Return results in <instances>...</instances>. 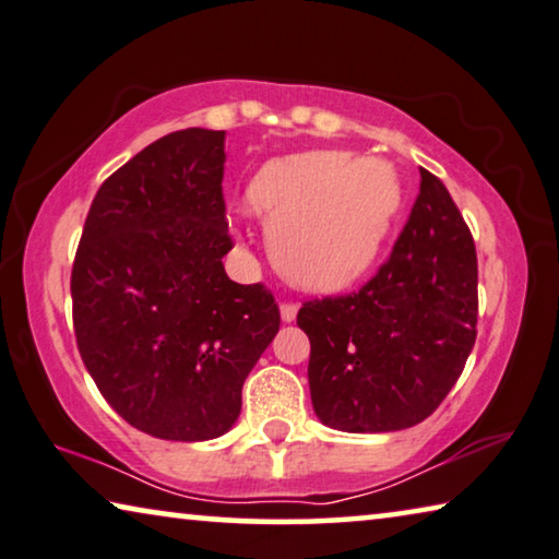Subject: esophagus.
Here are the masks:
<instances>
[{"mask_svg":"<svg viewBox=\"0 0 559 559\" xmlns=\"http://www.w3.org/2000/svg\"><path fill=\"white\" fill-rule=\"evenodd\" d=\"M297 305L295 302H285L280 307V312H282V322H295V317H297Z\"/></svg>","mask_w":559,"mask_h":559,"instance_id":"34e87169","label":"esophagus"}]
</instances>
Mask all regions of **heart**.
<instances>
[{"mask_svg": "<svg viewBox=\"0 0 559 559\" xmlns=\"http://www.w3.org/2000/svg\"><path fill=\"white\" fill-rule=\"evenodd\" d=\"M274 262L317 292L352 285L372 267L402 207L397 171L380 159L312 152L272 162L250 185Z\"/></svg>", "mask_w": 559, "mask_h": 559, "instance_id": "b5f03b06", "label": "heart"}]
</instances>
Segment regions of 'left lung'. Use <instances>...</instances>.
I'll return each mask as SVG.
<instances>
[{
  "label": "left lung",
  "mask_w": 559,
  "mask_h": 559,
  "mask_svg": "<svg viewBox=\"0 0 559 559\" xmlns=\"http://www.w3.org/2000/svg\"><path fill=\"white\" fill-rule=\"evenodd\" d=\"M419 194L390 260L359 292L309 299L317 417L342 432L419 425L460 380L477 337V252L440 179L419 167Z\"/></svg>",
  "instance_id": "obj_1"
}]
</instances>
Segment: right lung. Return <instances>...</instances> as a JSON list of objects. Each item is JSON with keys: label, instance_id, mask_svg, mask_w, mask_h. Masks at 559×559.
Segmentation results:
<instances>
[{"label": "right lung", "instance_id": "right-lung-1", "mask_svg": "<svg viewBox=\"0 0 559 559\" xmlns=\"http://www.w3.org/2000/svg\"><path fill=\"white\" fill-rule=\"evenodd\" d=\"M225 132H171L105 179L72 267L76 347L119 417L159 440L225 435L280 330L272 292L222 264Z\"/></svg>", "mask_w": 559, "mask_h": 559}]
</instances>
